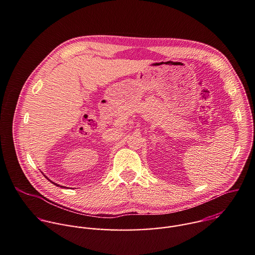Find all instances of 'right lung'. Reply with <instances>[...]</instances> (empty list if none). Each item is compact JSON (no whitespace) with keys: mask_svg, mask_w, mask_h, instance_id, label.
Instances as JSON below:
<instances>
[{"mask_svg":"<svg viewBox=\"0 0 255 255\" xmlns=\"http://www.w3.org/2000/svg\"><path fill=\"white\" fill-rule=\"evenodd\" d=\"M42 173H43V172H42ZM43 175H44V176H45V177H46V178H47V179L50 181V183H52L53 185H55V186H57V187H60V188H62V189H65V187H64V186H60V185H58V184H54L53 181H51V180H50V179H49V178H48V177H47V176H46L44 173H43Z\"/></svg>","mask_w":255,"mask_h":255,"instance_id":"add662e5","label":"right lung"}]
</instances>
